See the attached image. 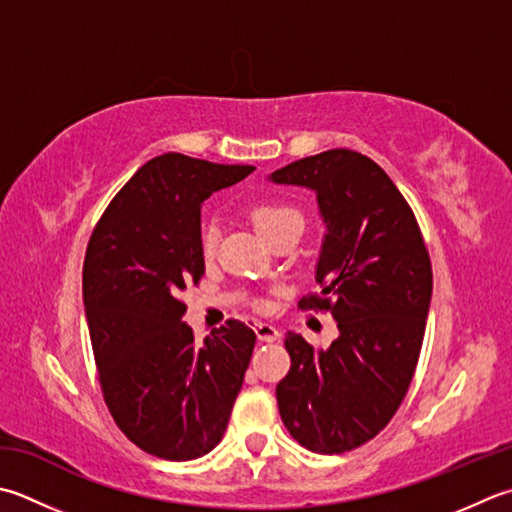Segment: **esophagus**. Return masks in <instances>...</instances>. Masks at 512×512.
Segmentation results:
<instances>
[{
	"mask_svg": "<svg viewBox=\"0 0 512 512\" xmlns=\"http://www.w3.org/2000/svg\"><path fill=\"white\" fill-rule=\"evenodd\" d=\"M253 330H255L259 342H277V339H279V330L273 324L253 322Z\"/></svg>",
	"mask_w": 512,
	"mask_h": 512,
	"instance_id": "1",
	"label": "esophagus"
}]
</instances>
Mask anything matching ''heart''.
<instances>
[{
	"instance_id": "obj_1",
	"label": "heart",
	"mask_w": 512,
	"mask_h": 512,
	"mask_svg": "<svg viewBox=\"0 0 512 512\" xmlns=\"http://www.w3.org/2000/svg\"><path fill=\"white\" fill-rule=\"evenodd\" d=\"M250 222H253L255 230L266 239V242H273V239L279 233H284L286 228L304 226V217L299 210L284 204H259L250 210ZM217 242H219V226L215 222H210L202 233V250L206 257L215 255Z\"/></svg>"
}]
</instances>
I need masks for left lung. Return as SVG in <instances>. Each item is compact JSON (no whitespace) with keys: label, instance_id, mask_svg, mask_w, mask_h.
<instances>
[{"label":"left lung","instance_id":"8db88e82","mask_svg":"<svg viewBox=\"0 0 512 512\" xmlns=\"http://www.w3.org/2000/svg\"><path fill=\"white\" fill-rule=\"evenodd\" d=\"M270 179L317 193L326 222L315 270L322 290L299 308L326 310L339 328L326 350L286 335L279 415L304 448L339 455L370 442L402 406L424 342L433 268L413 208L370 157L333 148Z\"/></svg>","mask_w":512,"mask_h":512}]
</instances>
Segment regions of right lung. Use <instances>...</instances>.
<instances>
[{
    "instance_id": "1",
    "label": "right lung",
    "mask_w": 512,
    "mask_h": 512,
    "mask_svg": "<svg viewBox=\"0 0 512 512\" xmlns=\"http://www.w3.org/2000/svg\"><path fill=\"white\" fill-rule=\"evenodd\" d=\"M253 170L159 155L88 239L82 288L104 402L130 442L168 462L219 444L253 355L255 333L239 319L202 346L182 322V293L204 275L202 202Z\"/></svg>"
}]
</instances>
